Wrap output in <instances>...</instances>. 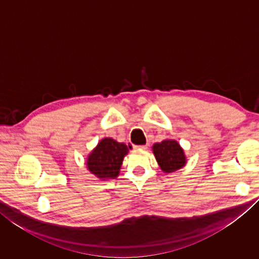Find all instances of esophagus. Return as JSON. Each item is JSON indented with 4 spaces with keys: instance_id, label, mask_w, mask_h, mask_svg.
<instances>
[{
    "instance_id": "34e87169",
    "label": "esophagus",
    "mask_w": 259,
    "mask_h": 259,
    "mask_svg": "<svg viewBox=\"0 0 259 259\" xmlns=\"http://www.w3.org/2000/svg\"><path fill=\"white\" fill-rule=\"evenodd\" d=\"M136 150H146L147 146L146 145H139V146H135Z\"/></svg>"
}]
</instances>
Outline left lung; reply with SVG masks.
I'll return each instance as SVG.
<instances>
[{
	"label": "left lung",
	"mask_w": 259,
	"mask_h": 259,
	"mask_svg": "<svg viewBox=\"0 0 259 259\" xmlns=\"http://www.w3.org/2000/svg\"><path fill=\"white\" fill-rule=\"evenodd\" d=\"M153 153L161 170L165 174L176 171L186 164V156L177 140L165 139L153 145Z\"/></svg>",
	"instance_id": "obj_1"
}]
</instances>
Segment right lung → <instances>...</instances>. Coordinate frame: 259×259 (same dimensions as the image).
<instances>
[{"instance_id":"right-lung-1","label":"right lung","mask_w":259,"mask_h":259,"mask_svg":"<svg viewBox=\"0 0 259 259\" xmlns=\"http://www.w3.org/2000/svg\"><path fill=\"white\" fill-rule=\"evenodd\" d=\"M129 148L131 146H126L123 143H117L112 138H104L88 155L87 168L103 181L116 178Z\"/></svg>"}]
</instances>
